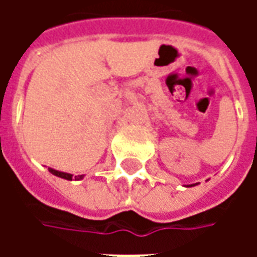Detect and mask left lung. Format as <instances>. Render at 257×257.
Wrapping results in <instances>:
<instances>
[{"label": "left lung", "instance_id": "left-lung-1", "mask_svg": "<svg viewBox=\"0 0 257 257\" xmlns=\"http://www.w3.org/2000/svg\"><path fill=\"white\" fill-rule=\"evenodd\" d=\"M193 186H195V184H191V186H189V187H193Z\"/></svg>", "mask_w": 257, "mask_h": 257}]
</instances>
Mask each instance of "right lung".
Masks as SVG:
<instances>
[{"label":"right lung","mask_w":257,"mask_h":257,"mask_svg":"<svg viewBox=\"0 0 257 257\" xmlns=\"http://www.w3.org/2000/svg\"><path fill=\"white\" fill-rule=\"evenodd\" d=\"M49 169V172L55 175V176H58V178L66 179V180H81V179L84 178V175H78V176H73L71 173H66V172H60V171H56V169H52V168H48Z\"/></svg>","instance_id":"1"}]
</instances>
